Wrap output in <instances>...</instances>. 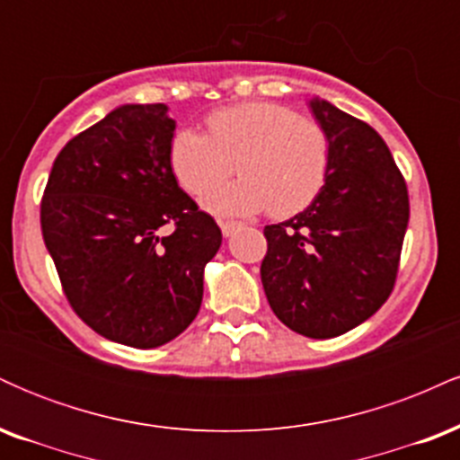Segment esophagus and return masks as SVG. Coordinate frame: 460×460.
I'll return each mask as SVG.
<instances>
[{"label": "esophagus", "mask_w": 460, "mask_h": 460, "mask_svg": "<svg viewBox=\"0 0 460 460\" xmlns=\"http://www.w3.org/2000/svg\"><path fill=\"white\" fill-rule=\"evenodd\" d=\"M218 225H220V229H223V235L225 237H231L242 226L240 223H235V220H220Z\"/></svg>", "instance_id": "obj_1"}]
</instances>
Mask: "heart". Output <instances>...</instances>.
I'll return each instance as SVG.
<instances>
[{"label":"heart","mask_w":460,"mask_h":460,"mask_svg":"<svg viewBox=\"0 0 460 460\" xmlns=\"http://www.w3.org/2000/svg\"><path fill=\"white\" fill-rule=\"evenodd\" d=\"M208 134L179 129L168 160L177 181L200 194L233 172L241 179L208 190L200 203L218 216L277 218L305 209L324 188L331 171V138L315 120L270 102L220 108L208 116Z\"/></svg>","instance_id":"obj_1"}]
</instances>
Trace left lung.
Listing matches in <instances>:
<instances>
[{
	"mask_svg": "<svg viewBox=\"0 0 460 460\" xmlns=\"http://www.w3.org/2000/svg\"><path fill=\"white\" fill-rule=\"evenodd\" d=\"M331 138V171L307 209L263 235L261 283L288 329L329 340L372 318L392 294L409 225V192L381 136L314 97Z\"/></svg>",
	"mask_w": 460,
	"mask_h": 460,
	"instance_id": "obj_1",
	"label": "left lung"
}]
</instances>
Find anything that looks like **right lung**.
Returning <instances> with one entry per match:
<instances>
[{
	"mask_svg": "<svg viewBox=\"0 0 460 460\" xmlns=\"http://www.w3.org/2000/svg\"><path fill=\"white\" fill-rule=\"evenodd\" d=\"M164 103H125L58 153L40 229L75 314L105 340L157 348L197 318L220 226L179 188ZM172 224L171 236L161 234Z\"/></svg>",
	"mask_w": 460,
	"mask_h": 460,
	"instance_id": "obj_1",
	"label": "right lung"
}]
</instances>
